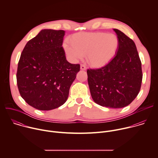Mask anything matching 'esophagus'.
<instances>
[{"mask_svg": "<svg viewBox=\"0 0 158 158\" xmlns=\"http://www.w3.org/2000/svg\"><path fill=\"white\" fill-rule=\"evenodd\" d=\"M81 69L83 70V71H85L87 69V67H86V66L85 65L81 64Z\"/></svg>", "mask_w": 158, "mask_h": 158, "instance_id": "esophagus-1", "label": "esophagus"}]
</instances>
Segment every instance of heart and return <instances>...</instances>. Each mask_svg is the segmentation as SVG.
Listing matches in <instances>:
<instances>
[{
	"mask_svg": "<svg viewBox=\"0 0 158 158\" xmlns=\"http://www.w3.org/2000/svg\"><path fill=\"white\" fill-rule=\"evenodd\" d=\"M118 46L117 37L105 32L79 33L73 37L72 44L64 43V51L73 62L82 59L87 54L89 62L101 67L114 57Z\"/></svg>",
	"mask_w": 158,
	"mask_h": 158,
	"instance_id": "heart-1",
	"label": "heart"
}]
</instances>
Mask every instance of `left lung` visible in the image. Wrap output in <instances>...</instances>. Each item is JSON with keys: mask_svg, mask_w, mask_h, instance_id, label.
I'll list each match as a JSON object with an SVG mask.
<instances>
[{"mask_svg": "<svg viewBox=\"0 0 158 158\" xmlns=\"http://www.w3.org/2000/svg\"><path fill=\"white\" fill-rule=\"evenodd\" d=\"M118 46L116 54L99 69H87V81L94 101L104 107L122 108L138 96L141 86V62L134 41L114 29Z\"/></svg>", "mask_w": 158, "mask_h": 158, "instance_id": "left-lung-1", "label": "left lung"}]
</instances>
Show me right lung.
Here are the masks:
<instances>
[{"label":"right lung","mask_w":158,"mask_h":158,"mask_svg":"<svg viewBox=\"0 0 158 158\" xmlns=\"http://www.w3.org/2000/svg\"><path fill=\"white\" fill-rule=\"evenodd\" d=\"M65 31L42 30L27 42L18 63L17 84L21 97L31 106L49 110L63 105L79 64L66 60L62 47Z\"/></svg>","instance_id":"add662e5"}]
</instances>
